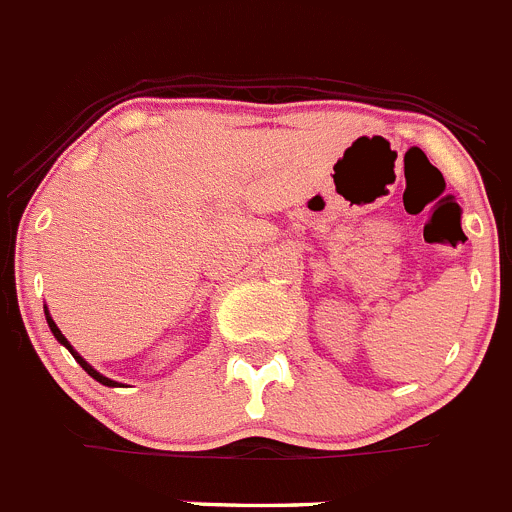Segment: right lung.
I'll list each match as a JSON object with an SVG mask.
<instances>
[{
    "instance_id": "add662e5",
    "label": "right lung",
    "mask_w": 512,
    "mask_h": 512,
    "mask_svg": "<svg viewBox=\"0 0 512 512\" xmlns=\"http://www.w3.org/2000/svg\"><path fill=\"white\" fill-rule=\"evenodd\" d=\"M46 319H48V327H51L53 337H56V340H59V342H61V345H64V348H69V353H71V355H74V358H77V363H79V366H82V368H84V371L90 373L92 379H95V381H100V384H105V386H118V384H115V381H113V379H108V376H102V373H97V371H95V368H92V366H90V363L84 361L82 355H79V353H77V350L71 348V345H69V340H66V337H64V335H61V330H59V327H56V322H53V319H51V314H48V309H46Z\"/></svg>"
}]
</instances>
